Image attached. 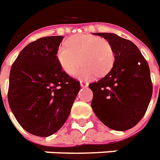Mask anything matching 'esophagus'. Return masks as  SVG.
Here are the masks:
<instances>
[{"label":"esophagus","mask_w":160,"mask_h":160,"mask_svg":"<svg viewBox=\"0 0 160 160\" xmlns=\"http://www.w3.org/2000/svg\"><path fill=\"white\" fill-rule=\"evenodd\" d=\"M88 85V82H86V81H80V86L81 87H87Z\"/></svg>","instance_id":"obj_1"}]
</instances>
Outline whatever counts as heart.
<instances>
[{
  "mask_svg": "<svg viewBox=\"0 0 160 160\" xmlns=\"http://www.w3.org/2000/svg\"><path fill=\"white\" fill-rule=\"evenodd\" d=\"M57 58L68 75H73L81 63L84 66L77 72V77L90 79L107 74L113 66L115 53L112 44L101 37L76 34L67 40L65 46L58 48Z\"/></svg>",
  "mask_w": 160,
  "mask_h": 160,
  "instance_id": "1",
  "label": "heart"
}]
</instances>
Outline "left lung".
Returning <instances> with one entry per match:
<instances>
[{
    "label": "left lung",
    "instance_id": "8db88e82",
    "mask_svg": "<svg viewBox=\"0 0 160 160\" xmlns=\"http://www.w3.org/2000/svg\"><path fill=\"white\" fill-rule=\"evenodd\" d=\"M112 44L115 61L110 72L91 83V107L102 123L117 131L133 128L144 116L153 85L148 62L130 40L114 33H94Z\"/></svg>",
    "mask_w": 160,
    "mask_h": 160
}]
</instances>
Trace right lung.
I'll return each mask as SVG.
<instances>
[{
    "label": "right lung",
    "mask_w": 160,
    "mask_h": 160,
    "mask_svg": "<svg viewBox=\"0 0 160 160\" xmlns=\"http://www.w3.org/2000/svg\"><path fill=\"white\" fill-rule=\"evenodd\" d=\"M63 36L30 42L12 64L8 102L23 129L48 137L66 122L80 89V81L62 69L57 51Z\"/></svg>",
    "instance_id": "1"
}]
</instances>
